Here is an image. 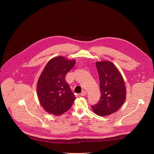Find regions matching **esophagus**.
I'll list each match as a JSON object with an SVG mask.
<instances>
[{
	"label": "esophagus",
	"instance_id": "obj_1",
	"mask_svg": "<svg viewBox=\"0 0 154 154\" xmlns=\"http://www.w3.org/2000/svg\"><path fill=\"white\" fill-rule=\"evenodd\" d=\"M86 91H85V90L82 91V92L80 93V95H81L82 96H86Z\"/></svg>",
	"mask_w": 154,
	"mask_h": 154
}]
</instances>
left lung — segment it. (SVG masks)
I'll return each mask as SVG.
<instances>
[{
  "mask_svg": "<svg viewBox=\"0 0 154 154\" xmlns=\"http://www.w3.org/2000/svg\"><path fill=\"white\" fill-rule=\"evenodd\" d=\"M100 82V98L92 105L93 112L103 116L117 112L126 98V88L123 78L115 66L110 61L97 62Z\"/></svg>",
  "mask_w": 154,
  "mask_h": 154,
  "instance_id": "8db88e82",
  "label": "left lung"
}]
</instances>
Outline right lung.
<instances>
[{"mask_svg": "<svg viewBox=\"0 0 154 154\" xmlns=\"http://www.w3.org/2000/svg\"><path fill=\"white\" fill-rule=\"evenodd\" d=\"M75 61L63 57L51 60L41 73L37 83L41 105L50 114L58 116L68 111L75 97L65 77L74 66Z\"/></svg>", "mask_w": 154, "mask_h": 154, "instance_id": "obj_1", "label": "right lung"}]
</instances>
